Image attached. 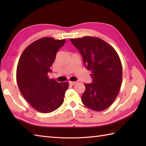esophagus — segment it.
Masks as SVG:
<instances>
[{"label": "esophagus", "mask_w": 146, "mask_h": 146, "mask_svg": "<svg viewBox=\"0 0 146 146\" xmlns=\"http://www.w3.org/2000/svg\"><path fill=\"white\" fill-rule=\"evenodd\" d=\"M77 82H69V83L70 85H75V84H76Z\"/></svg>", "instance_id": "1"}]
</instances>
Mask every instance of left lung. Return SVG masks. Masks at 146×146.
Here are the masks:
<instances>
[{"label":"left lung","mask_w":146,"mask_h":146,"mask_svg":"<svg viewBox=\"0 0 146 146\" xmlns=\"http://www.w3.org/2000/svg\"><path fill=\"white\" fill-rule=\"evenodd\" d=\"M70 41L81 54L85 67L92 73V82L84 84L83 104L92 110H104L120 91L122 66L119 55L110 45L97 38L85 36Z\"/></svg>","instance_id":"obj_1"}]
</instances>
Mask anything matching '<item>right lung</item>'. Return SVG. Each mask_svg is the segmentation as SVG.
<instances>
[{"instance_id":"obj_1","label":"right lung","mask_w":146,"mask_h":146,"mask_svg":"<svg viewBox=\"0 0 146 146\" xmlns=\"http://www.w3.org/2000/svg\"><path fill=\"white\" fill-rule=\"evenodd\" d=\"M66 40L45 37L33 42L24 49L18 62L16 78L22 95L33 108L50 113L63 104L68 82L49 79L50 67L59 49Z\"/></svg>"}]
</instances>
